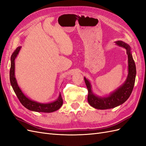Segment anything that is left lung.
Wrapping results in <instances>:
<instances>
[{
  "mask_svg": "<svg viewBox=\"0 0 146 146\" xmlns=\"http://www.w3.org/2000/svg\"><path fill=\"white\" fill-rule=\"evenodd\" d=\"M116 44L126 49L128 55V76L126 80L117 89L105 97L96 95L91 89L90 82L84 77L88 91V102L91 107L98 110H107L121 105L129 98L133 91L136 74V66L131 52V47L122 41L115 42Z\"/></svg>",
  "mask_w": 146,
  "mask_h": 146,
  "instance_id": "8db88e82",
  "label": "left lung"
}]
</instances>
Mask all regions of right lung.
I'll list each match as a JSON object with an SVG mask.
<instances>
[{"instance_id":"1","label":"right lung","mask_w":146,"mask_h":146,"mask_svg":"<svg viewBox=\"0 0 146 146\" xmlns=\"http://www.w3.org/2000/svg\"><path fill=\"white\" fill-rule=\"evenodd\" d=\"M21 47L19 46L16 48L15 52L13 53L11 56V68L10 70V80L11 85L14 90L16 96L19 100L20 102L24 107L30 110V111H36V112H43V113H52L56 111L63 105V99L61 98V93L58 99L50 103H39L38 102L31 100L26 96L23 91H21L18 84L17 83V80L15 77V59L18 55L21 50Z\"/></svg>"}]
</instances>
